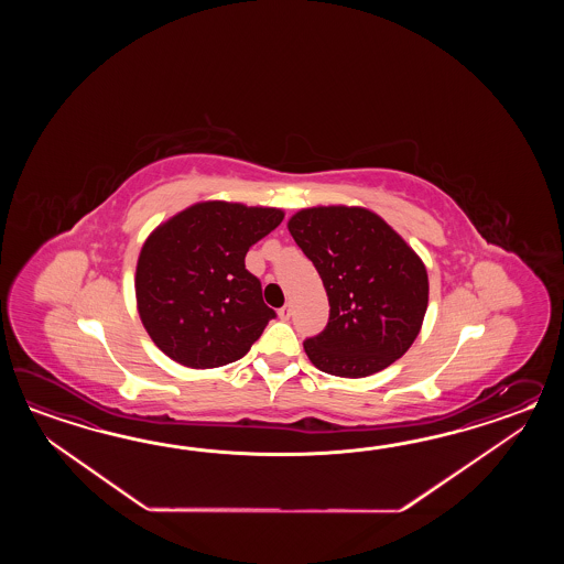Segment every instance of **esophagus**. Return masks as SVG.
Wrapping results in <instances>:
<instances>
[{
	"label": "esophagus",
	"mask_w": 564,
	"mask_h": 564,
	"mask_svg": "<svg viewBox=\"0 0 564 564\" xmlns=\"http://www.w3.org/2000/svg\"><path fill=\"white\" fill-rule=\"evenodd\" d=\"M278 316H280L282 321H288V318L292 316V306H290V304H284V306L278 311Z\"/></svg>",
	"instance_id": "34e87169"
}]
</instances>
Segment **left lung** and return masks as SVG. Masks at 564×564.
Wrapping results in <instances>:
<instances>
[{
  "label": "left lung",
  "instance_id": "obj_1",
  "mask_svg": "<svg viewBox=\"0 0 564 564\" xmlns=\"http://www.w3.org/2000/svg\"><path fill=\"white\" fill-rule=\"evenodd\" d=\"M288 229L330 304L323 333L304 340L312 365L360 379L401 359L420 335L430 299L420 256L365 207L300 209Z\"/></svg>",
  "mask_w": 564,
  "mask_h": 564
}]
</instances>
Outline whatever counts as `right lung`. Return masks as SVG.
I'll return each mask as SVG.
<instances>
[{
	"instance_id": "right-lung-1",
	"label": "right lung",
	"mask_w": 564,
	"mask_h": 564,
	"mask_svg": "<svg viewBox=\"0 0 564 564\" xmlns=\"http://www.w3.org/2000/svg\"><path fill=\"white\" fill-rule=\"evenodd\" d=\"M284 219L276 207L204 202L147 238L137 262V308L167 357L192 369L241 359L276 312L246 270V253Z\"/></svg>"
}]
</instances>
